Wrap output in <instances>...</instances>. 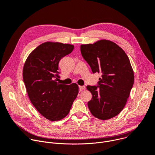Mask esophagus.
<instances>
[{
    "label": "esophagus",
    "instance_id": "obj_1",
    "mask_svg": "<svg viewBox=\"0 0 155 155\" xmlns=\"http://www.w3.org/2000/svg\"><path fill=\"white\" fill-rule=\"evenodd\" d=\"M79 91L81 92L82 91H84L85 89V87L84 86V85H82V86H79Z\"/></svg>",
    "mask_w": 155,
    "mask_h": 155
}]
</instances>
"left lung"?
<instances>
[{
  "label": "left lung",
  "instance_id": "8db88e82",
  "mask_svg": "<svg viewBox=\"0 0 155 155\" xmlns=\"http://www.w3.org/2000/svg\"><path fill=\"white\" fill-rule=\"evenodd\" d=\"M81 54L93 73H101L97 85H87L92 98L87 103L92 114L107 120L126 105L134 81V74L124 51L115 43L101 40L81 45Z\"/></svg>",
  "mask_w": 155,
  "mask_h": 155
}]
</instances>
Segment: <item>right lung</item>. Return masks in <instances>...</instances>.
Returning <instances> with one entry per match:
<instances>
[{
	"instance_id": "1",
	"label": "right lung",
	"mask_w": 155,
	"mask_h": 155,
	"mask_svg": "<svg viewBox=\"0 0 155 155\" xmlns=\"http://www.w3.org/2000/svg\"><path fill=\"white\" fill-rule=\"evenodd\" d=\"M73 49L70 44L45 42L32 51L24 65L23 81L29 98L36 110L50 121L66 116L79 92L76 83L68 85L57 82L60 60Z\"/></svg>"
}]
</instances>
